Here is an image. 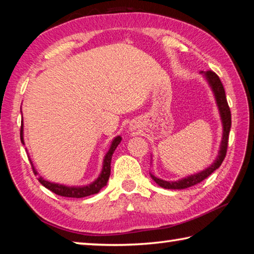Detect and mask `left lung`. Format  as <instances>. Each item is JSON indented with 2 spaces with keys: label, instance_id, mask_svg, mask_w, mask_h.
<instances>
[{
  "label": "left lung",
  "instance_id": "left-lung-1",
  "mask_svg": "<svg viewBox=\"0 0 254 254\" xmlns=\"http://www.w3.org/2000/svg\"><path fill=\"white\" fill-rule=\"evenodd\" d=\"M205 76H206V78H207L210 87H212L213 92L215 94V98H216L218 109H220L222 122H223V139H222V143H221L220 153H218V157L216 158L215 162L212 166L208 167L207 169H205L201 171V173H198L196 175L189 176V177L185 178V179L178 180V182H166V180H161L157 177H154L153 175H151V177L154 182H156L159 186L162 188L185 189V188L195 186V185L201 183L204 179L207 178L210 174H213L214 171L222 165L223 160L225 159L226 151H227V144H229V134H230V130H231V123H232L230 106H229V104H227L224 86H223L220 77H218L212 70L206 71Z\"/></svg>",
  "mask_w": 254,
  "mask_h": 254
}]
</instances>
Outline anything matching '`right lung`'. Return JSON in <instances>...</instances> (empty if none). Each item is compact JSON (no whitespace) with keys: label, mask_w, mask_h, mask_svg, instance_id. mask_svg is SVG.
I'll list each match as a JSON object with an SVG mask.
<instances>
[{"label":"right lung","mask_w":254,"mask_h":254,"mask_svg":"<svg viewBox=\"0 0 254 254\" xmlns=\"http://www.w3.org/2000/svg\"><path fill=\"white\" fill-rule=\"evenodd\" d=\"M20 136H21V142H24L23 141V126L21 124V130H20ZM122 137L118 136L113 140V142L111 144V148L109 150V152L106 153V156L104 158V161H103V169L101 175L98 176V178L93 182L92 184L87 185V186H83V187H67L64 186V185H59V184H54L50 182H47L44 178L38 177V180H39L41 185H44L46 188H48L49 190H51L55 194H57L59 196H64V197H72V198H81V197H86L93 194H96L101 190V189L105 186L107 180L110 178L111 175V160H112V156L115 151V149L119 145V143L121 142ZM34 175H38V173L32 167Z\"/></svg>","instance_id":"add662e5"}]
</instances>
